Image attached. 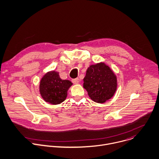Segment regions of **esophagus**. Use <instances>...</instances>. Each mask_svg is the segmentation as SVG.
<instances>
[{
    "instance_id": "1",
    "label": "esophagus",
    "mask_w": 159,
    "mask_h": 159,
    "mask_svg": "<svg viewBox=\"0 0 159 159\" xmlns=\"http://www.w3.org/2000/svg\"><path fill=\"white\" fill-rule=\"evenodd\" d=\"M79 78H75V79H73L72 80V82L74 83V84H77L79 83Z\"/></svg>"
}]
</instances>
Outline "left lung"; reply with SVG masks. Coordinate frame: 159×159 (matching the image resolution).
Instances as JSON below:
<instances>
[{
  "mask_svg": "<svg viewBox=\"0 0 159 159\" xmlns=\"http://www.w3.org/2000/svg\"><path fill=\"white\" fill-rule=\"evenodd\" d=\"M83 80L89 97L97 103H103L110 99L116 89V77L104 63L91 65Z\"/></svg>",
  "mask_w": 159,
  "mask_h": 159,
  "instance_id": "left-lung-1",
  "label": "left lung"
}]
</instances>
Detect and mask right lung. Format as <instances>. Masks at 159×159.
Returning <instances> with one entry per match:
<instances>
[{"label": "right lung", "instance_id": "1", "mask_svg": "<svg viewBox=\"0 0 159 159\" xmlns=\"http://www.w3.org/2000/svg\"><path fill=\"white\" fill-rule=\"evenodd\" d=\"M71 85L70 81L61 80L57 72H48L41 80L40 93L46 102L52 105L59 104L65 100L68 90Z\"/></svg>", "mask_w": 159, "mask_h": 159}]
</instances>
